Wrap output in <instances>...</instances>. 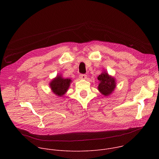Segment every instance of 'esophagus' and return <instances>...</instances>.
<instances>
[{"label": "esophagus", "mask_w": 159, "mask_h": 159, "mask_svg": "<svg viewBox=\"0 0 159 159\" xmlns=\"http://www.w3.org/2000/svg\"><path fill=\"white\" fill-rule=\"evenodd\" d=\"M79 77H80V78H81L82 79H85L87 78V75H85V74H80V75H79Z\"/></svg>", "instance_id": "obj_1"}]
</instances>
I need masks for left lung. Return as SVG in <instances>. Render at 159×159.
Returning a JSON list of instances; mask_svg holds the SVG:
<instances>
[{"label": "left lung", "instance_id": "8db88e82", "mask_svg": "<svg viewBox=\"0 0 159 159\" xmlns=\"http://www.w3.org/2000/svg\"><path fill=\"white\" fill-rule=\"evenodd\" d=\"M98 79L100 82L98 86V89L104 96H108L111 94L116 87L115 79L109 76L107 73H102L99 75Z\"/></svg>", "mask_w": 159, "mask_h": 159}]
</instances>
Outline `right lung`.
I'll list each match as a JSON object with an SVG mask.
<instances>
[{
    "instance_id": "add662e5",
    "label": "right lung",
    "mask_w": 159,
    "mask_h": 159,
    "mask_svg": "<svg viewBox=\"0 0 159 159\" xmlns=\"http://www.w3.org/2000/svg\"><path fill=\"white\" fill-rule=\"evenodd\" d=\"M70 82L71 80L70 79H63L61 77L58 76L50 83V87L55 94L62 96L69 89Z\"/></svg>"
}]
</instances>
